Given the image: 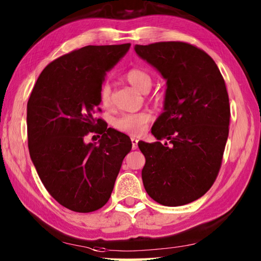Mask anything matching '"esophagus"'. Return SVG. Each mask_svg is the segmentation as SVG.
<instances>
[{
	"label": "esophagus",
	"mask_w": 261,
	"mask_h": 261,
	"mask_svg": "<svg viewBox=\"0 0 261 261\" xmlns=\"http://www.w3.org/2000/svg\"><path fill=\"white\" fill-rule=\"evenodd\" d=\"M138 139L136 138V137H131V143H132V149H137V147H138Z\"/></svg>",
	"instance_id": "34e87169"
}]
</instances>
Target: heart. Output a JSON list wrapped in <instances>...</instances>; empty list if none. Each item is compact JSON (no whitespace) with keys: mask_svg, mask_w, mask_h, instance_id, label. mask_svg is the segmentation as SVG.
<instances>
[{"mask_svg":"<svg viewBox=\"0 0 261 261\" xmlns=\"http://www.w3.org/2000/svg\"><path fill=\"white\" fill-rule=\"evenodd\" d=\"M124 77L131 85L141 92H147L151 88L153 80L149 73L141 68H131L125 73ZM99 99L103 106L111 103V87L107 82H103L99 89ZM150 121L148 112H139L134 114H124L118 117L114 125L117 130L132 136H139L146 130L147 124Z\"/></svg>","mask_w":261,"mask_h":261,"instance_id":"obj_1","label":"heart"}]
</instances>
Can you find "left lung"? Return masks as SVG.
<instances>
[{
    "label": "left lung",
    "instance_id": "obj_1",
    "mask_svg": "<svg viewBox=\"0 0 261 261\" xmlns=\"http://www.w3.org/2000/svg\"><path fill=\"white\" fill-rule=\"evenodd\" d=\"M135 50L167 80L164 112L151 134L170 145L138 143L146 159L145 189L162 205L187 204L209 191L221 167L230 118L225 80L206 52L186 42Z\"/></svg>",
    "mask_w": 261,
    "mask_h": 261
}]
</instances>
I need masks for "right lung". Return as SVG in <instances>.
Here are the masks:
<instances>
[{"instance_id": "1", "label": "right lung", "mask_w": 261, "mask_h": 261, "mask_svg": "<svg viewBox=\"0 0 261 261\" xmlns=\"http://www.w3.org/2000/svg\"><path fill=\"white\" fill-rule=\"evenodd\" d=\"M130 45H88L59 57L42 70L28 99L31 159L50 195L72 211L106 204L131 150L129 137L93 116L101 112L99 89L106 72ZM90 132L102 135L98 144L84 143Z\"/></svg>"}]
</instances>
